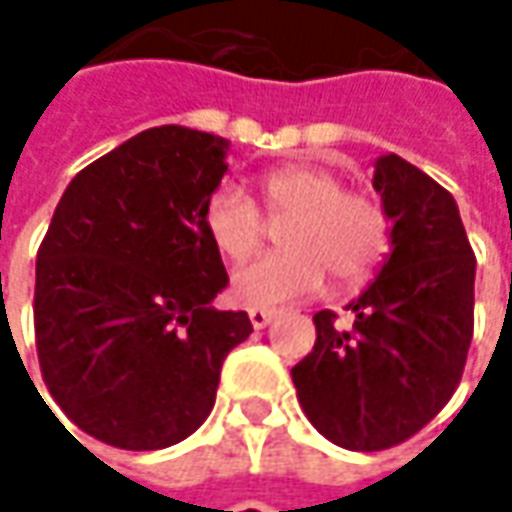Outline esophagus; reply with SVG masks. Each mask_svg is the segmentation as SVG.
I'll return each mask as SVG.
<instances>
[{
  "mask_svg": "<svg viewBox=\"0 0 512 512\" xmlns=\"http://www.w3.org/2000/svg\"><path fill=\"white\" fill-rule=\"evenodd\" d=\"M276 313H279V310H270V307H250V310H247L250 325L256 327V330H262V327L270 325V322L276 319Z\"/></svg>",
  "mask_w": 512,
  "mask_h": 512,
  "instance_id": "obj_1",
  "label": "esophagus"
}]
</instances>
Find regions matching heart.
<instances>
[{
  "instance_id": "heart-1",
  "label": "heart",
  "mask_w": 512,
  "mask_h": 512,
  "mask_svg": "<svg viewBox=\"0 0 512 512\" xmlns=\"http://www.w3.org/2000/svg\"><path fill=\"white\" fill-rule=\"evenodd\" d=\"M270 216H287L279 227L282 250L250 262L233 276L242 305L270 307L319 293L327 273L339 285L364 282L387 253L390 225L384 207L362 190L316 165H285L259 179ZM202 233L227 262L253 256L265 225L253 199L236 185H219L202 205Z\"/></svg>"
}]
</instances>
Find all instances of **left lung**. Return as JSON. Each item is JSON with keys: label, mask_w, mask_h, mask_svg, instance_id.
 <instances>
[{"label": "left lung", "mask_w": 512, "mask_h": 512, "mask_svg": "<svg viewBox=\"0 0 512 512\" xmlns=\"http://www.w3.org/2000/svg\"><path fill=\"white\" fill-rule=\"evenodd\" d=\"M373 187L393 222V253L347 310L313 316L316 344L290 370L310 424L344 450H387L430 422L462 382L473 339L476 256L456 199L387 153Z\"/></svg>", "instance_id": "8db88e82"}]
</instances>
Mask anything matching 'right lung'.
I'll use <instances>...</instances> for the list:
<instances>
[{"mask_svg":"<svg viewBox=\"0 0 512 512\" xmlns=\"http://www.w3.org/2000/svg\"><path fill=\"white\" fill-rule=\"evenodd\" d=\"M225 156L213 133L142 130L73 176L39 245L42 379L110 447L162 450L199 430L225 356L253 333L245 310L213 307L227 273L202 205Z\"/></svg>","mask_w":512,"mask_h":512,"instance_id":"obj_1","label":"right lung"}]
</instances>
